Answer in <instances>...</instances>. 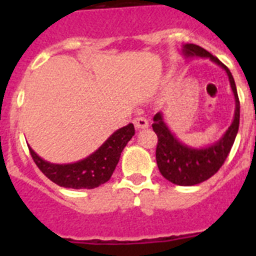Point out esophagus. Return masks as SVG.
I'll list each match as a JSON object with an SVG mask.
<instances>
[{"label":"esophagus","instance_id":"esophagus-1","mask_svg":"<svg viewBox=\"0 0 256 256\" xmlns=\"http://www.w3.org/2000/svg\"><path fill=\"white\" fill-rule=\"evenodd\" d=\"M133 123H134V126L137 130H146V128H148V122L144 116L136 118Z\"/></svg>","mask_w":256,"mask_h":256}]
</instances>
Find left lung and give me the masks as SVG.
Wrapping results in <instances>:
<instances>
[{"instance_id": "8db88e82", "label": "left lung", "mask_w": 256, "mask_h": 256, "mask_svg": "<svg viewBox=\"0 0 256 256\" xmlns=\"http://www.w3.org/2000/svg\"><path fill=\"white\" fill-rule=\"evenodd\" d=\"M180 51L186 58H210L214 64L220 66L227 73L234 96V120L218 141L204 148H194L180 141L166 124L162 112L154 116L152 130L158 136L156 164L160 173L165 180L178 186H195L214 176L227 159L238 132L240 101L234 76L219 58L194 44H183Z\"/></svg>"}]
</instances>
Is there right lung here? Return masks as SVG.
I'll return each instance as SVG.
<instances>
[{
    "mask_svg": "<svg viewBox=\"0 0 256 256\" xmlns=\"http://www.w3.org/2000/svg\"><path fill=\"white\" fill-rule=\"evenodd\" d=\"M134 136L132 123L115 130L94 152L82 160L68 164H55L42 159L29 146L30 155L40 170L54 183L66 188H96L108 182L116 168L122 151Z\"/></svg>",
    "mask_w": 256,
    "mask_h": 256,
    "instance_id": "obj_1",
    "label": "right lung"
}]
</instances>
